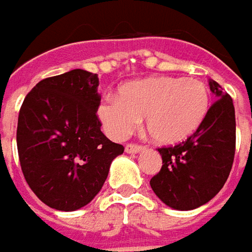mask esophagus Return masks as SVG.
Returning a JSON list of instances; mask_svg holds the SVG:
<instances>
[{
  "instance_id": "1",
  "label": "esophagus",
  "mask_w": 252,
  "mask_h": 252,
  "mask_svg": "<svg viewBox=\"0 0 252 252\" xmlns=\"http://www.w3.org/2000/svg\"><path fill=\"white\" fill-rule=\"evenodd\" d=\"M125 150H126V153H129V154H136V153H140L141 150H144V146H141V144H134V143H129V144H126Z\"/></svg>"
}]
</instances>
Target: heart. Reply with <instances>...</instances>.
I'll return each instance as SVG.
<instances>
[{
	"label": "heart",
	"instance_id": "1",
	"mask_svg": "<svg viewBox=\"0 0 252 252\" xmlns=\"http://www.w3.org/2000/svg\"><path fill=\"white\" fill-rule=\"evenodd\" d=\"M206 85L195 78L149 77L125 84L116 98L98 106V116L112 139H126L144 118L146 131L162 146L187 140L209 111Z\"/></svg>",
	"mask_w": 252,
	"mask_h": 252
}]
</instances>
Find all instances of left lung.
<instances>
[{"mask_svg":"<svg viewBox=\"0 0 252 252\" xmlns=\"http://www.w3.org/2000/svg\"><path fill=\"white\" fill-rule=\"evenodd\" d=\"M216 101L203 123L182 143L160 147L162 167L150 181L169 208L192 210L218 195L226 184L236 153V113L231 96L210 81Z\"/></svg>","mask_w":252,"mask_h":252,"instance_id":"obj_1","label":"left lung"}]
</instances>
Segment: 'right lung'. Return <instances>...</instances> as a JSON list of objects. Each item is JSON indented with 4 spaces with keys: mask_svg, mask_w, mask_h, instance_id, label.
I'll return each mask as SVG.
<instances>
[{
    "mask_svg": "<svg viewBox=\"0 0 252 252\" xmlns=\"http://www.w3.org/2000/svg\"><path fill=\"white\" fill-rule=\"evenodd\" d=\"M98 75L85 70L44 78L25 96L16 146L24 177L47 206L73 212L101 190L125 151L101 131Z\"/></svg>",
    "mask_w": 252,
    "mask_h": 252,
    "instance_id": "right-lung-1",
    "label": "right lung"
}]
</instances>
